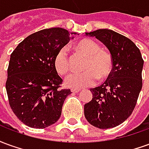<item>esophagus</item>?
<instances>
[{
  "label": "esophagus",
  "instance_id": "obj_1",
  "mask_svg": "<svg viewBox=\"0 0 149 149\" xmlns=\"http://www.w3.org/2000/svg\"><path fill=\"white\" fill-rule=\"evenodd\" d=\"M80 91H81L80 88H71L72 93H78V92H80Z\"/></svg>",
  "mask_w": 149,
  "mask_h": 149
}]
</instances>
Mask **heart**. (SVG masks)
Instances as JSON below:
<instances>
[{"mask_svg": "<svg viewBox=\"0 0 149 149\" xmlns=\"http://www.w3.org/2000/svg\"><path fill=\"white\" fill-rule=\"evenodd\" d=\"M76 49L87 56L82 72H72L65 78V84L68 87L79 88L93 85L97 78L101 81L107 78L112 69V58L109 52L103 50L100 45L88 38L79 40ZM54 66L56 72L66 74L70 69V62L66 47H62L56 53Z\"/></svg>", "mask_w": 149, "mask_h": 149, "instance_id": "b5f03b06", "label": "heart"}]
</instances>
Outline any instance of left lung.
I'll return each mask as SVG.
<instances>
[{"instance_id":"1","label":"left lung","mask_w":149,"mask_h":149,"mask_svg":"<svg viewBox=\"0 0 149 149\" xmlns=\"http://www.w3.org/2000/svg\"><path fill=\"white\" fill-rule=\"evenodd\" d=\"M85 35L95 37L108 48L112 69L104 84L90 89L93 99L84 104V116L94 127L114 128L127 120L136 106L144 61L134 43L118 33L104 29Z\"/></svg>"}]
</instances>
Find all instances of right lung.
<instances>
[{
  "label": "right lung",
  "mask_w": 149,
  "mask_h": 149,
  "mask_svg": "<svg viewBox=\"0 0 149 149\" xmlns=\"http://www.w3.org/2000/svg\"><path fill=\"white\" fill-rule=\"evenodd\" d=\"M62 28L31 34L11 53L5 87L13 112L24 125L45 128L57 121L70 89H61L62 79L54 66L59 49L71 35Z\"/></svg>",
  "instance_id": "add662e5"
}]
</instances>
